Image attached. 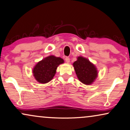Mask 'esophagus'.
Wrapping results in <instances>:
<instances>
[{"label":"esophagus","instance_id":"esophagus-1","mask_svg":"<svg viewBox=\"0 0 130 130\" xmlns=\"http://www.w3.org/2000/svg\"><path fill=\"white\" fill-rule=\"evenodd\" d=\"M65 61H66V62H67V63H70V57H65Z\"/></svg>","mask_w":130,"mask_h":130}]
</instances>
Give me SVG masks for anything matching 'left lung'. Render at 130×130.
I'll use <instances>...</instances> for the list:
<instances>
[{"mask_svg":"<svg viewBox=\"0 0 130 130\" xmlns=\"http://www.w3.org/2000/svg\"><path fill=\"white\" fill-rule=\"evenodd\" d=\"M77 76L85 85H91L97 76V70L95 65L85 57H78L73 63Z\"/></svg>","mask_w":130,"mask_h":130,"instance_id":"8db88e82","label":"left lung"}]
</instances>
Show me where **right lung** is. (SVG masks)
Here are the masks:
<instances>
[{"label": "right lung", "mask_w": 130, "mask_h": 130, "mask_svg": "<svg viewBox=\"0 0 130 130\" xmlns=\"http://www.w3.org/2000/svg\"><path fill=\"white\" fill-rule=\"evenodd\" d=\"M63 62L62 58L54 56L45 57L39 62L33 70V74L35 79L41 83H46L50 82L55 76L57 67Z\"/></svg>", "instance_id": "add662e5"}]
</instances>
